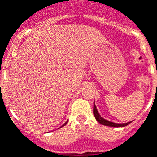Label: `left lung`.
<instances>
[{
    "instance_id": "1",
    "label": "left lung",
    "mask_w": 157,
    "mask_h": 157,
    "mask_svg": "<svg viewBox=\"0 0 157 157\" xmlns=\"http://www.w3.org/2000/svg\"><path fill=\"white\" fill-rule=\"evenodd\" d=\"M94 117H95V119L96 120L101 124H103V125H106V126H111V127H124V126H126L128 125L129 124L131 123V122H128V123H124V124H117V123H113V122H111V121H108V120H106V119H103L102 117H101V115L99 114V113H98V111H97V108L95 105L94 104Z\"/></svg>"
}]
</instances>
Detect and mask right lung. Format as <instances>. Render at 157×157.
<instances>
[{"label": "right lung", "mask_w": 157, "mask_h": 157, "mask_svg": "<svg viewBox=\"0 0 157 157\" xmlns=\"http://www.w3.org/2000/svg\"><path fill=\"white\" fill-rule=\"evenodd\" d=\"M66 123H67V122H66ZM66 123H65V124H66ZM64 124H63V125H64Z\"/></svg>", "instance_id": "add662e5"}]
</instances>
